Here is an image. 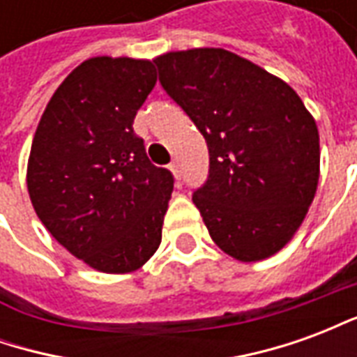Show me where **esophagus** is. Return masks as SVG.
<instances>
[{
	"instance_id": "1",
	"label": "esophagus",
	"mask_w": 357,
	"mask_h": 357,
	"mask_svg": "<svg viewBox=\"0 0 357 357\" xmlns=\"http://www.w3.org/2000/svg\"><path fill=\"white\" fill-rule=\"evenodd\" d=\"M170 170L174 172V176H176V178H179V170H178V162H172L170 164Z\"/></svg>"
}]
</instances>
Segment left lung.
<instances>
[{
	"label": "left lung",
	"mask_w": 357,
	"mask_h": 357,
	"mask_svg": "<svg viewBox=\"0 0 357 357\" xmlns=\"http://www.w3.org/2000/svg\"><path fill=\"white\" fill-rule=\"evenodd\" d=\"M160 86L208 145V178L193 193L210 237L241 262L292 239L319 179V133L296 91L231 51L155 59Z\"/></svg>",
	"instance_id": "obj_1"
}]
</instances>
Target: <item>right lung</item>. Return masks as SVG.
Masks as SVG:
<instances>
[{
  "label": "right lung",
  "instance_id": "add662e5",
  "mask_svg": "<svg viewBox=\"0 0 357 357\" xmlns=\"http://www.w3.org/2000/svg\"><path fill=\"white\" fill-rule=\"evenodd\" d=\"M155 84L151 61H84L53 93L32 141L36 214L70 255L105 273L141 268L162 239L174 176L151 164L133 133Z\"/></svg>",
  "mask_w": 357,
  "mask_h": 357
}]
</instances>
